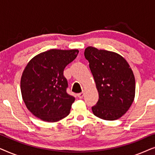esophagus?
Masks as SVG:
<instances>
[{
	"label": "esophagus",
	"instance_id": "1",
	"mask_svg": "<svg viewBox=\"0 0 155 155\" xmlns=\"http://www.w3.org/2000/svg\"><path fill=\"white\" fill-rule=\"evenodd\" d=\"M78 97H79L80 99H82V97H84V92H80V93H79V94H78Z\"/></svg>",
	"mask_w": 155,
	"mask_h": 155
}]
</instances>
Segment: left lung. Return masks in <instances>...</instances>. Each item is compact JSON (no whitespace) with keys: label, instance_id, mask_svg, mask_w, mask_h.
I'll return each instance as SVG.
<instances>
[{"label":"left lung","instance_id":"obj_1","mask_svg":"<svg viewBox=\"0 0 155 155\" xmlns=\"http://www.w3.org/2000/svg\"><path fill=\"white\" fill-rule=\"evenodd\" d=\"M84 57L89 61L99 92L93 114L107 120L124 116L135 98V80L132 69L124 57L115 52L88 46Z\"/></svg>","mask_w":155,"mask_h":155}]
</instances>
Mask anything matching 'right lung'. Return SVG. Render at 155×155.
I'll list each match as a JSON object with an SVG mask.
<instances>
[{"mask_svg":"<svg viewBox=\"0 0 155 155\" xmlns=\"http://www.w3.org/2000/svg\"><path fill=\"white\" fill-rule=\"evenodd\" d=\"M78 53V49H51L27 63L21 78V93L27 108L36 117L56 122L69 114L75 97L66 92L63 71Z\"/></svg>","mask_w":155,"mask_h":155,"instance_id":"add662e5","label":"right lung"}]
</instances>
